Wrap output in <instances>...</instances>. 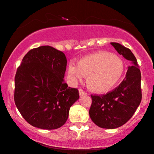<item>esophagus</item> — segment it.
Here are the masks:
<instances>
[{
    "label": "esophagus",
    "instance_id": "1",
    "mask_svg": "<svg viewBox=\"0 0 154 154\" xmlns=\"http://www.w3.org/2000/svg\"><path fill=\"white\" fill-rule=\"evenodd\" d=\"M79 93H80V96H84V95H86V94H87V93H86L85 91H84L83 90H82V88L79 89Z\"/></svg>",
    "mask_w": 154,
    "mask_h": 154
}]
</instances>
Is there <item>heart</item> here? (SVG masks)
I'll use <instances>...</instances> for the list:
<instances>
[{
    "label": "heart",
    "mask_w": 154,
    "mask_h": 154,
    "mask_svg": "<svg viewBox=\"0 0 154 154\" xmlns=\"http://www.w3.org/2000/svg\"><path fill=\"white\" fill-rule=\"evenodd\" d=\"M122 60L107 52H96L80 59L77 66L70 64L69 74L81 81L88 76L87 86L93 92L104 94L111 91L124 74Z\"/></svg>",
    "instance_id": "heart-1"
}]
</instances>
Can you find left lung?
Listing matches in <instances>:
<instances>
[{
    "label": "left lung",
    "mask_w": 154,
    "mask_h": 154,
    "mask_svg": "<svg viewBox=\"0 0 154 154\" xmlns=\"http://www.w3.org/2000/svg\"><path fill=\"white\" fill-rule=\"evenodd\" d=\"M120 55L130 60L126 77L114 90L102 95L91 94L89 115L93 122L104 129H116L132 117L142 100L141 72L137 61L129 48L111 42Z\"/></svg>",
    "instance_id": "left-lung-1"
}]
</instances>
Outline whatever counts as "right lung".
<instances>
[{"instance_id":"add662e5","label":"right lung","mask_w":154,"mask_h":154,"mask_svg":"<svg viewBox=\"0 0 154 154\" xmlns=\"http://www.w3.org/2000/svg\"><path fill=\"white\" fill-rule=\"evenodd\" d=\"M67 60L63 52L50 46L30 50L14 77V102L28 124L56 129L65 124L69 109L80 97L63 77Z\"/></svg>"}]
</instances>
